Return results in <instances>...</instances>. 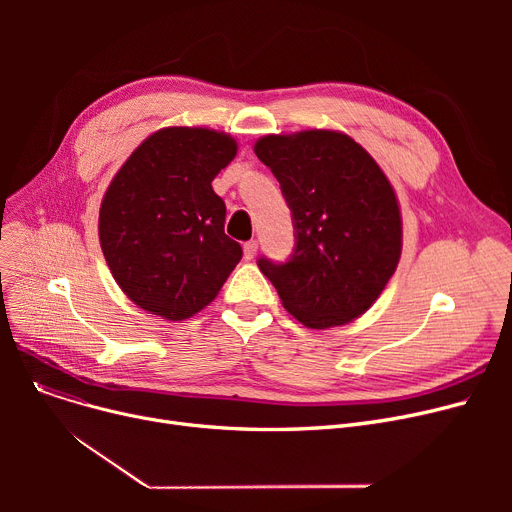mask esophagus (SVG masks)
I'll use <instances>...</instances> for the list:
<instances>
[{"mask_svg":"<svg viewBox=\"0 0 512 512\" xmlns=\"http://www.w3.org/2000/svg\"><path fill=\"white\" fill-rule=\"evenodd\" d=\"M242 251H245V259H253L257 255V240H247L242 245Z\"/></svg>","mask_w":512,"mask_h":512,"instance_id":"obj_1","label":"esophagus"}]
</instances>
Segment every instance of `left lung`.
Here are the masks:
<instances>
[{
	"instance_id": "1",
	"label": "left lung",
	"mask_w": 512,
	"mask_h": 512,
	"mask_svg": "<svg viewBox=\"0 0 512 512\" xmlns=\"http://www.w3.org/2000/svg\"><path fill=\"white\" fill-rule=\"evenodd\" d=\"M255 155L280 182L294 226L290 257H259L261 274L303 326L348 324L380 297L400 259L392 184L359 143L334 130L270 134Z\"/></svg>"
}]
</instances>
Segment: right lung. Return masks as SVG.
Masks as SVG:
<instances>
[{"label": "right lung", "instance_id": "add662e5", "mask_svg": "<svg viewBox=\"0 0 512 512\" xmlns=\"http://www.w3.org/2000/svg\"><path fill=\"white\" fill-rule=\"evenodd\" d=\"M236 141L209 128H164L143 141L101 201L99 240L130 301L170 321L199 313L242 257L211 180Z\"/></svg>", "mask_w": 512, "mask_h": 512}]
</instances>
